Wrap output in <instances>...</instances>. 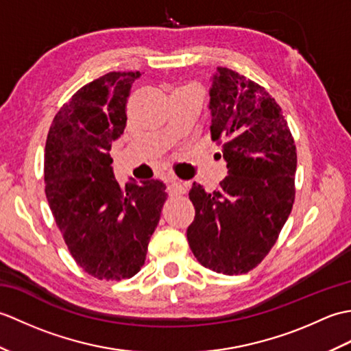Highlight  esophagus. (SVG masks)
<instances>
[{"instance_id": "esophagus-1", "label": "esophagus", "mask_w": 351, "mask_h": 351, "mask_svg": "<svg viewBox=\"0 0 351 351\" xmlns=\"http://www.w3.org/2000/svg\"><path fill=\"white\" fill-rule=\"evenodd\" d=\"M167 185H169V191L171 193V195H182V193H185V189H187L185 182L176 180V178H169Z\"/></svg>"}]
</instances>
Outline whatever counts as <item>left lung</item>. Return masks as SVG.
I'll list each match as a JSON object with an SVG mask.
<instances>
[{
	"mask_svg": "<svg viewBox=\"0 0 351 351\" xmlns=\"http://www.w3.org/2000/svg\"><path fill=\"white\" fill-rule=\"evenodd\" d=\"M211 138H223L228 176L189 193L196 215L187 229L193 255L223 274L253 270L271 250L293 210L297 152L282 108L264 87L217 68L210 88Z\"/></svg>",
	"mask_w": 351,
	"mask_h": 351,
	"instance_id": "8db88e82",
	"label": "left lung"
}]
</instances>
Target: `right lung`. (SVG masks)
Segmentation results:
<instances>
[{
  "mask_svg": "<svg viewBox=\"0 0 351 351\" xmlns=\"http://www.w3.org/2000/svg\"><path fill=\"white\" fill-rule=\"evenodd\" d=\"M140 72H110L83 86L56 114L45 146V193L75 263L99 280L130 279L167 199L158 180L119 185L110 156L123 134Z\"/></svg>",
  "mask_w": 351,
  "mask_h": 351,
  "instance_id": "add662e5",
  "label": "right lung"
}]
</instances>
